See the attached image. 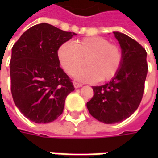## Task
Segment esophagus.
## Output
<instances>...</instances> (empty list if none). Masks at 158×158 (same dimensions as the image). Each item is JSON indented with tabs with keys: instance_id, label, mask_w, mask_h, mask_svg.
Returning a JSON list of instances; mask_svg holds the SVG:
<instances>
[{
	"instance_id": "34e87169",
	"label": "esophagus",
	"mask_w": 158,
	"mask_h": 158,
	"mask_svg": "<svg viewBox=\"0 0 158 158\" xmlns=\"http://www.w3.org/2000/svg\"><path fill=\"white\" fill-rule=\"evenodd\" d=\"M74 86H75V88H80V87H82V84L80 82H74Z\"/></svg>"
}]
</instances>
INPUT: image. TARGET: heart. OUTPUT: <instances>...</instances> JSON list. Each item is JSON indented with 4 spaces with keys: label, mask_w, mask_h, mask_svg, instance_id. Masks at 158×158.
Wrapping results in <instances>:
<instances>
[{
    "label": "heart",
    "mask_w": 158,
    "mask_h": 158,
    "mask_svg": "<svg viewBox=\"0 0 158 158\" xmlns=\"http://www.w3.org/2000/svg\"><path fill=\"white\" fill-rule=\"evenodd\" d=\"M59 62L67 74L73 76L81 69L84 60L87 68L78 71L76 77L82 82L111 81L118 75L123 63V50L120 46L103 37H89L66 42L58 48Z\"/></svg>",
    "instance_id": "obj_1"
}]
</instances>
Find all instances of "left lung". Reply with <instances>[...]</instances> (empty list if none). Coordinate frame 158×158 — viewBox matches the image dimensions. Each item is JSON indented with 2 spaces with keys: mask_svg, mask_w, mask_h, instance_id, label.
Listing matches in <instances>:
<instances>
[{
  "mask_svg": "<svg viewBox=\"0 0 158 158\" xmlns=\"http://www.w3.org/2000/svg\"><path fill=\"white\" fill-rule=\"evenodd\" d=\"M123 50V63L118 75L102 86H93V97L87 103L92 117L106 124L124 120L136 111L143 98L148 73L147 52L137 41L113 32Z\"/></svg>",
  "mask_w": 158,
  "mask_h": 158,
  "instance_id": "left-lung-1",
  "label": "left lung"
}]
</instances>
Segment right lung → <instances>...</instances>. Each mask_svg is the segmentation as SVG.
<instances>
[{"label":"right lung","mask_w":158,"mask_h":158,"mask_svg":"<svg viewBox=\"0 0 158 158\" xmlns=\"http://www.w3.org/2000/svg\"><path fill=\"white\" fill-rule=\"evenodd\" d=\"M75 35L43 23L28 29L12 47V98L30 120L49 123L63 112L65 99L75 88L60 67L57 51Z\"/></svg>","instance_id":"right-lung-1"}]
</instances>
